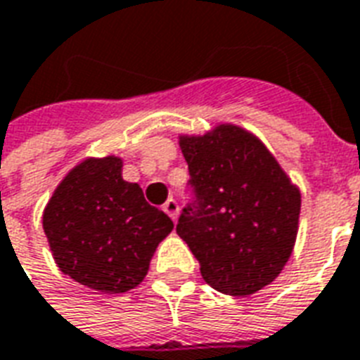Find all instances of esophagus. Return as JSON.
I'll return each instance as SVG.
<instances>
[{
	"label": "esophagus",
	"mask_w": 360,
	"mask_h": 360,
	"mask_svg": "<svg viewBox=\"0 0 360 360\" xmlns=\"http://www.w3.org/2000/svg\"><path fill=\"white\" fill-rule=\"evenodd\" d=\"M162 211L167 212V214H169V217L172 220H176V217H178V203H176V199H172V198L167 199V203L162 205Z\"/></svg>",
	"instance_id": "34e87169"
}]
</instances>
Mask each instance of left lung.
<instances>
[{"label": "left lung", "instance_id": "left-lung-1", "mask_svg": "<svg viewBox=\"0 0 360 360\" xmlns=\"http://www.w3.org/2000/svg\"><path fill=\"white\" fill-rule=\"evenodd\" d=\"M188 162L186 207L176 232L207 284L251 295L284 269L297 236L301 195L255 136L219 126L182 138Z\"/></svg>", "mask_w": 360, "mask_h": 360}]
</instances>
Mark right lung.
I'll return each mask as SVG.
<instances>
[{"mask_svg": "<svg viewBox=\"0 0 360 360\" xmlns=\"http://www.w3.org/2000/svg\"><path fill=\"white\" fill-rule=\"evenodd\" d=\"M172 228L138 184L122 180L117 157L88 159L70 170L44 211L57 266L78 284L105 293L140 284L155 248Z\"/></svg>", "mask_w": 360, "mask_h": 360, "instance_id": "obj_1", "label": "right lung"}]
</instances>
